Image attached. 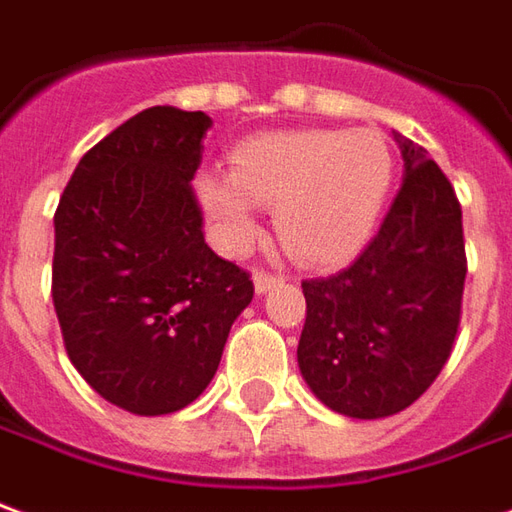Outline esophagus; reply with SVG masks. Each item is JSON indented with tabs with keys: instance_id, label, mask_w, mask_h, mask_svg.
I'll return each instance as SVG.
<instances>
[{
	"instance_id": "esophagus-1",
	"label": "esophagus",
	"mask_w": 512,
	"mask_h": 512,
	"mask_svg": "<svg viewBox=\"0 0 512 512\" xmlns=\"http://www.w3.org/2000/svg\"><path fill=\"white\" fill-rule=\"evenodd\" d=\"M282 274H274V271H266V268H257L255 271V291L263 293L274 285H280Z\"/></svg>"
}]
</instances>
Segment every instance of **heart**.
Listing matches in <instances>:
<instances>
[{
    "mask_svg": "<svg viewBox=\"0 0 512 512\" xmlns=\"http://www.w3.org/2000/svg\"><path fill=\"white\" fill-rule=\"evenodd\" d=\"M393 180L380 132H268L235 146L230 177L199 174L196 194L221 238L244 244L255 205H274V230L296 260L332 263L368 238Z\"/></svg>",
    "mask_w": 512,
    "mask_h": 512,
    "instance_id": "heart-1",
    "label": "heart"
}]
</instances>
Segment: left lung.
Wrapping results in <instances>:
<instances>
[{
    "label": "left lung",
    "mask_w": 512,
    "mask_h": 512,
    "mask_svg": "<svg viewBox=\"0 0 512 512\" xmlns=\"http://www.w3.org/2000/svg\"><path fill=\"white\" fill-rule=\"evenodd\" d=\"M402 188L366 249L332 277L302 280L299 368L335 413L385 418L441 374L455 346L466 282L463 210L424 146L396 135Z\"/></svg>",
    "instance_id": "left-lung-1"
}]
</instances>
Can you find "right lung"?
I'll list each match as a JSON object with an SVG mask.
<instances>
[{"label": "right lung", "mask_w": 512, "mask_h": 512, "mask_svg": "<svg viewBox=\"0 0 512 512\" xmlns=\"http://www.w3.org/2000/svg\"><path fill=\"white\" fill-rule=\"evenodd\" d=\"M210 119L149 107L88 149L55 210L52 302L74 368L135 416L191 405L255 285L205 244L194 194Z\"/></svg>", "instance_id": "obj_1"}]
</instances>
